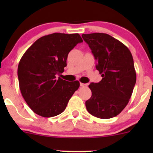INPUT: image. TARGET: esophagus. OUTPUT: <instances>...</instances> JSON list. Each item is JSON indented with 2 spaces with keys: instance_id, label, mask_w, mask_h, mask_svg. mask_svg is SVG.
I'll list each match as a JSON object with an SVG mask.
<instances>
[{
  "instance_id": "esophagus-1",
  "label": "esophagus",
  "mask_w": 153,
  "mask_h": 153,
  "mask_svg": "<svg viewBox=\"0 0 153 153\" xmlns=\"http://www.w3.org/2000/svg\"><path fill=\"white\" fill-rule=\"evenodd\" d=\"M80 86H81V87H85V86H87V84L82 83V82H80Z\"/></svg>"
}]
</instances>
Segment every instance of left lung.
<instances>
[{"label":"left lung","mask_w":153,"mask_h":153,"mask_svg":"<svg viewBox=\"0 0 153 153\" xmlns=\"http://www.w3.org/2000/svg\"><path fill=\"white\" fill-rule=\"evenodd\" d=\"M96 59L102 80L88 85L92 95L85 101L88 111L100 119L120 114L129 103L136 83L130 51L117 39L104 33L82 34Z\"/></svg>","instance_id":"8db88e82"}]
</instances>
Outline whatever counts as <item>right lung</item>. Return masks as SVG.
Masks as SVG:
<instances>
[{
    "label": "right lung",
    "mask_w": 153,
    "mask_h": 153,
    "mask_svg": "<svg viewBox=\"0 0 153 153\" xmlns=\"http://www.w3.org/2000/svg\"><path fill=\"white\" fill-rule=\"evenodd\" d=\"M82 42L78 34L46 35L38 39L21 58L19 88L28 106L36 114L52 117L61 114L78 89V80L68 82L56 75L64 72L68 53Z\"/></svg>",
    "instance_id": "add662e5"
}]
</instances>
